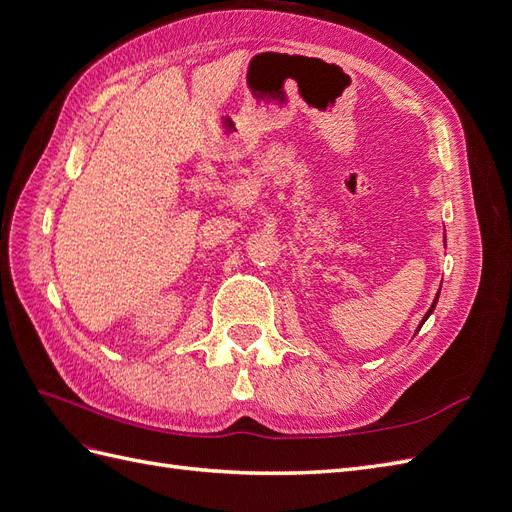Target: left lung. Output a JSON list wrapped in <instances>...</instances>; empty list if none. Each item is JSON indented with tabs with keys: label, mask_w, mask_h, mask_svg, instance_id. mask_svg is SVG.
<instances>
[{
	"label": "left lung",
	"mask_w": 512,
	"mask_h": 512,
	"mask_svg": "<svg viewBox=\"0 0 512 512\" xmlns=\"http://www.w3.org/2000/svg\"><path fill=\"white\" fill-rule=\"evenodd\" d=\"M444 245H446V241H444ZM436 303H438V297H436V299H433V303H431V307H429V312L425 314V318L421 320V324H418V329H421V327H423V324H425V320H427V318H429V316L433 314V309H436Z\"/></svg>",
	"instance_id": "1"
}]
</instances>
